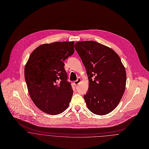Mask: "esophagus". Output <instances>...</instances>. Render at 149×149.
I'll use <instances>...</instances> for the list:
<instances>
[{
  "mask_svg": "<svg viewBox=\"0 0 149 149\" xmlns=\"http://www.w3.org/2000/svg\"><path fill=\"white\" fill-rule=\"evenodd\" d=\"M81 78H78V79H77V81H74V84L75 86H77L79 83L81 82Z\"/></svg>",
  "mask_w": 149,
  "mask_h": 149,
  "instance_id": "esophagus-1",
  "label": "esophagus"
}]
</instances>
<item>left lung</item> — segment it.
I'll return each instance as SVG.
<instances>
[{"label":"left lung","mask_w":149,"mask_h":149,"mask_svg":"<svg viewBox=\"0 0 149 149\" xmlns=\"http://www.w3.org/2000/svg\"><path fill=\"white\" fill-rule=\"evenodd\" d=\"M74 47L88 76V89L84 95L87 108L97 115L110 113L126 87V70L120 57L111 48L93 40L78 42Z\"/></svg>","instance_id":"left-lung-1"}]
</instances>
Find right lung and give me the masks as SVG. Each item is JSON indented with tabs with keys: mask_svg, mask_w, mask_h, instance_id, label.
<instances>
[{
	"mask_svg": "<svg viewBox=\"0 0 149 149\" xmlns=\"http://www.w3.org/2000/svg\"><path fill=\"white\" fill-rule=\"evenodd\" d=\"M74 42H56L38 46L24 68L30 96L36 106L50 115L68 107L73 90L67 81L63 61L74 52Z\"/></svg>",
	"mask_w": 149,
	"mask_h": 149,
	"instance_id": "add662e5",
	"label": "right lung"
}]
</instances>
